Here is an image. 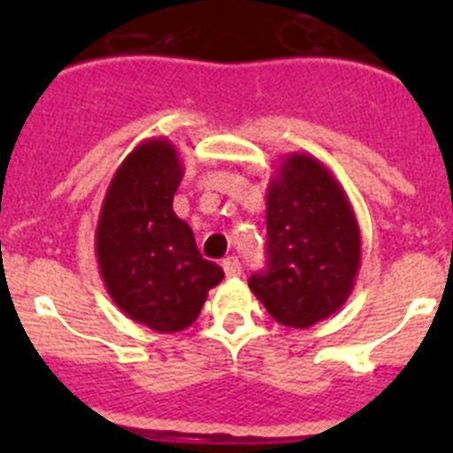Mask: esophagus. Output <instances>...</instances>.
Returning a JSON list of instances; mask_svg holds the SVG:
<instances>
[{
	"mask_svg": "<svg viewBox=\"0 0 453 453\" xmlns=\"http://www.w3.org/2000/svg\"><path fill=\"white\" fill-rule=\"evenodd\" d=\"M222 270L226 276H238L240 272H242V267H240V261L235 256H229V258H224L222 261Z\"/></svg>",
	"mask_w": 453,
	"mask_h": 453,
	"instance_id": "esophagus-1",
	"label": "esophagus"
}]
</instances>
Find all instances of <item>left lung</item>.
<instances>
[{"mask_svg":"<svg viewBox=\"0 0 453 453\" xmlns=\"http://www.w3.org/2000/svg\"><path fill=\"white\" fill-rule=\"evenodd\" d=\"M267 270L250 288L283 326L308 329L338 313L361 267V229L334 172L288 154L267 183Z\"/></svg>","mask_w":453,"mask_h":453,"instance_id":"left-lung-1","label":"left lung"}]
</instances>
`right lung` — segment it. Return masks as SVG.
Instances as JSON below:
<instances>
[{
    "mask_svg": "<svg viewBox=\"0 0 453 453\" xmlns=\"http://www.w3.org/2000/svg\"><path fill=\"white\" fill-rule=\"evenodd\" d=\"M183 179L167 138L140 142L115 170L99 211L95 254L115 306L158 334H177L199 318L222 267L202 258L192 229L172 211Z\"/></svg>",
    "mask_w": 453,
    "mask_h": 453,
    "instance_id": "obj_1",
    "label": "right lung"
}]
</instances>
